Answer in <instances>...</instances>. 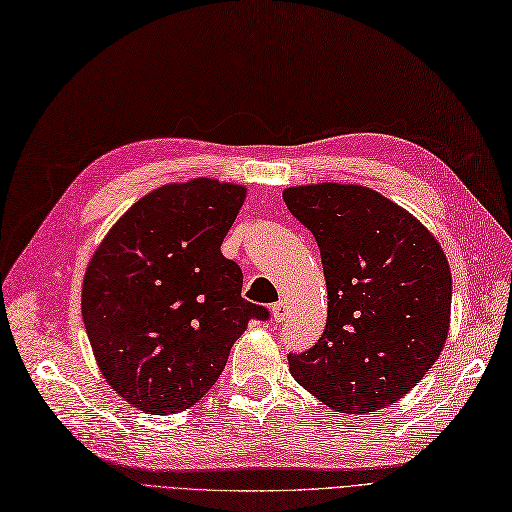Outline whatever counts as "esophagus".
Segmentation results:
<instances>
[{"mask_svg":"<svg viewBox=\"0 0 512 512\" xmlns=\"http://www.w3.org/2000/svg\"><path fill=\"white\" fill-rule=\"evenodd\" d=\"M271 313H273V320L275 322H286V315H288V307L284 301H279L271 307Z\"/></svg>","mask_w":512,"mask_h":512,"instance_id":"34e87169","label":"esophagus"}]
</instances>
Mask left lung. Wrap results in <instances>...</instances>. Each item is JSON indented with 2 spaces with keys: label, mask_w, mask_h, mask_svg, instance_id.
<instances>
[{
  "label": "left lung",
  "mask_w": 512,
  "mask_h": 512,
  "mask_svg": "<svg viewBox=\"0 0 512 512\" xmlns=\"http://www.w3.org/2000/svg\"><path fill=\"white\" fill-rule=\"evenodd\" d=\"M313 233L328 290L326 328L292 377L347 415L390 407L421 381L445 347L451 271L436 237L407 209L360 184L284 190Z\"/></svg>",
  "instance_id": "left-lung-1"
}]
</instances>
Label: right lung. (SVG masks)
Listing matches in <instances>:
<instances>
[{"mask_svg":"<svg viewBox=\"0 0 512 512\" xmlns=\"http://www.w3.org/2000/svg\"><path fill=\"white\" fill-rule=\"evenodd\" d=\"M248 195L195 178L148 192L103 237L82 281V320L97 366L131 407L190 409L224 370L252 317L239 264L222 256Z\"/></svg>","mask_w":512,"mask_h":512,"instance_id":"right-lung-1","label":"right lung"}]
</instances>
